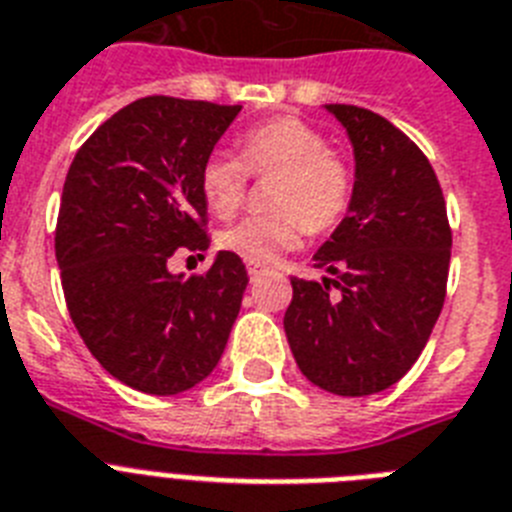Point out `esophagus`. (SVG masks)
Segmentation results:
<instances>
[{
    "mask_svg": "<svg viewBox=\"0 0 512 512\" xmlns=\"http://www.w3.org/2000/svg\"><path fill=\"white\" fill-rule=\"evenodd\" d=\"M247 273H249V278H252V281H257V278H260V276H263V273H265V268H260V265H252V263H249V265H247Z\"/></svg>",
    "mask_w": 512,
    "mask_h": 512,
    "instance_id": "1",
    "label": "esophagus"
}]
</instances>
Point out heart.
I'll return each mask as SVG.
<instances>
[{
    "label": "heart",
    "instance_id": "b5f03b06",
    "mask_svg": "<svg viewBox=\"0 0 512 512\" xmlns=\"http://www.w3.org/2000/svg\"><path fill=\"white\" fill-rule=\"evenodd\" d=\"M239 153L213 150L200 166V192L216 216L231 218L244 203L249 171L278 174L270 195L276 213L249 216L221 231L218 244L252 265H273L302 244L304 231L325 234L346 218L356 192V171L330 140L304 119L278 117L249 127Z\"/></svg>",
    "mask_w": 512,
    "mask_h": 512
}]
</instances>
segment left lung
I'll use <instances>...</instances> for the list:
<instances>
[{"label":"left lung","mask_w":512,"mask_h":512,"mask_svg":"<svg viewBox=\"0 0 512 512\" xmlns=\"http://www.w3.org/2000/svg\"><path fill=\"white\" fill-rule=\"evenodd\" d=\"M325 109L354 145V203L315 252V268L328 276L291 278L283 330L309 382L359 398L395 385L427 346L445 302L453 234L435 169L414 140L375 111Z\"/></svg>","instance_id":"obj_1"}]
</instances>
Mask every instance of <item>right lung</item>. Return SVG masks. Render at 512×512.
Masks as SVG:
<instances>
[{
	"label": "right lung",
	"mask_w": 512,
	"mask_h": 512,
	"mask_svg": "<svg viewBox=\"0 0 512 512\" xmlns=\"http://www.w3.org/2000/svg\"><path fill=\"white\" fill-rule=\"evenodd\" d=\"M242 106L148 96L98 127L64 179L54 249L64 302L101 367L150 395L195 388L216 369L247 270L218 252L203 276L169 273L203 252L200 166Z\"/></svg>",
	"instance_id": "add662e5"
}]
</instances>
